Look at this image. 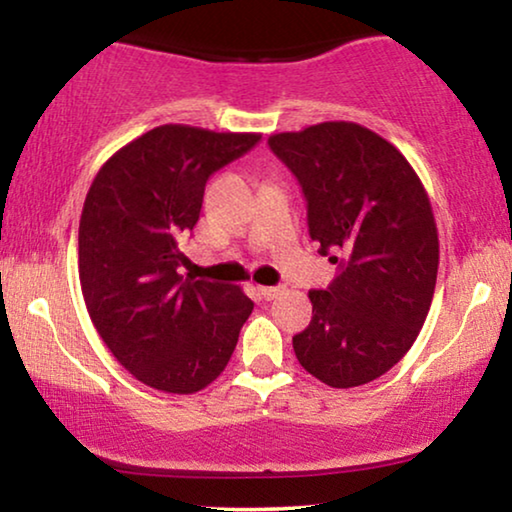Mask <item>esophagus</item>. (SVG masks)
<instances>
[{
	"mask_svg": "<svg viewBox=\"0 0 512 512\" xmlns=\"http://www.w3.org/2000/svg\"><path fill=\"white\" fill-rule=\"evenodd\" d=\"M258 293H261L265 300H275L279 293H282V289H277V286H258Z\"/></svg>",
	"mask_w": 512,
	"mask_h": 512,
	"instance_id": "1",
	"label": "esophagus"
}]
</instances>
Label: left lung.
<instances>
[{"instance_id": "left-lung-1", "label": "left lung", "mask_w": 512, "mask_h": 512, "mask_svg": "<svg viewBox=\"0 0 512 512\" xmlns=\"http://www.w3.org/2000/svg\"><path fill=\"white\" fill-rule=\"evenodd\" d=\"M268 144L303 188L319 254H340L331 286L310 291L312 321L293 335V352L328 387H361L408 354L429 314L438 275L429 195L403 153L359 123H317Z\"/></svg>"}]
</instances>
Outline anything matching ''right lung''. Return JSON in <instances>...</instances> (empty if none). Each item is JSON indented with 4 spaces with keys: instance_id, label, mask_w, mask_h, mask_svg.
Masks as SVG:
<instances>
[{
    "instance_id": "1",
    "label": "right lung",
    "mask_w": 512,
    "mask_h": 512,
    "mask_svg": "<svg viewBox=\"0 0 512 512\" xmlns=\"http://www.w3.org/2000/svg\"><path fill=\"white\" fill-rule=\"evenodd\" d=\"M258 132L158 125L100 167L79 223V279L116 361L165 394H195L228 366L254 303L240 286L179 275V242L205 184L258 144Z\"/></svg>"
}]
</instances>
